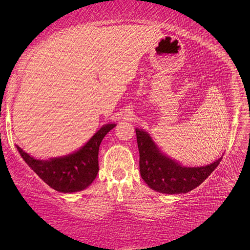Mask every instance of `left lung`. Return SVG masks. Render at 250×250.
<instances>
[{
  "label": "left lung",
  "instance_id": "obj_1",
  "mask_svg": "<svg viewBox=\"0 0 250 250\" xmlns=\"http://www.w3.org/2000/svg\"><path fill=\"white\" fill-rule=\"evenodd\" d=\"M140 152V172L142 178L152 190L164 194L188 193L206 180L222 156L214 163L202 167H185L162 153L150 135L135 129Z\"/></svg>",
  "mask_w": 250,
  "mask_h": 250
}]
</instances>
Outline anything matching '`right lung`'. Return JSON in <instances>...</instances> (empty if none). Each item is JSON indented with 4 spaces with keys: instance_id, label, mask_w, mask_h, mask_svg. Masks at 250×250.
Wrapping results in <instances>:
<instances>
[{
    "instance_id": "add662e5",
    "label": "right lung",
    "mask_w": 250,
    "mask_h": 250,
    "mask_svg": "<svg viewBox=\"0 0 250 250\" xmlns=\"http://www.w3.org/2000/svg\"><path fill=\"white\" fill-rule=\"evenodd\" d=\"M115 126L116 124L103 125L76 152L50 158L49 161L35 160L18 145L17 149L29 167L49 187L62 193L79 192L95 180L99 171L98 154L100 144Z\"/></svg>"
}]
</instances>
